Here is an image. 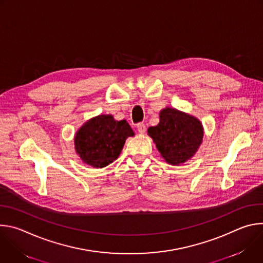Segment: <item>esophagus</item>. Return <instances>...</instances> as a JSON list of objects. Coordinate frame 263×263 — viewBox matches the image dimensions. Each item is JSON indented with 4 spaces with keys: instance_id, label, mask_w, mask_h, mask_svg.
I'll return each instance as SVG.
<instances>
[{
    "instance_id": "34e87169",
    "label": "esophagus",
    "mask_w": 263,
    "mask_h": 263,
    "mask_svg": "<svg viewBox=\"0 0 263 263\" xmlns=\"http://www.w3.org/2000/svg\"><path fill=\"white\" fill-rule=\"evenodd\" d=\"M136 128H137V131H138L139 133H141V134L145 132V125H144L143 123H138L137 126H136Z\"/></svg>"
}]
</instances>
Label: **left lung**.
<instances>
[{
    "label": "left lung",
    "mask_w": 263,
    "mask_h": 263,
    "mask_svg": "<svg viewBox=\"0 0 263 263\" xmlns=\"http://www.w3.org/2000/svg\"><path fill=\"white\" fill-rule=\"evenodd\" d=\"M147 133L161 156L171 164H180L191 159L202 143L204 134L198 119L174 108L161 110L159 124L149 127Z\"/></svg>",
    "instance_id": "1"
}]
</instances>
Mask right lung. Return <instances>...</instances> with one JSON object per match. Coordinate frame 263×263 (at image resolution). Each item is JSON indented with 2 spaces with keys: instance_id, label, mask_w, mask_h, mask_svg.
<instances>
[{
  "instance_id": "add662e5",
  "label": "right lung",
  "mask_w": 263,
  "mask_h": 263,
  "mask_svg": "<svg viewBox=\"0 0 263 263\" xmlns=\"http://www.w3.org/2000/svg\"><path fill=\"white\" fill-rule=\"evenodd\" d=\"M133 135L127 121L99 116L79 129L74 136V148L83 162L93 167H105L120 156L127 137Z\"/></svg>"
}]
</instances>
